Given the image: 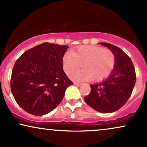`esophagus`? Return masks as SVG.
<instances>
[{
	"label": "esophagus",
	"instance_id": "obj_1",
	"mask_svg": "<svg viewBox=\"0 0 147 147\" xmlns=\"http://www.w3.org/2000/svg\"><path fill=\"white\" fill-rule=\"evenodd\" d=\"M74 84H75V86H79L81 85V84L80 83H78V82H75V83H74Z\"/></svg>",
	"mask_w": 147,
	"mask_h": 147
}]
</instances>
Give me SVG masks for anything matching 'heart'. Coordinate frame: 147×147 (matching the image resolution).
<instances>
[{
  "label": "heart",
  "instance_id": "obj_1",
  "mask_svg": "<svg viewBox=\"0 0 147 147\" xmlns=\"http://www.w3.org/2000/svg\"><path fill=\"white\" fill-rule=\"evenodd\" d=\"M115 63V54L109 49L96 45H81L75 51H68L63 58V68L70 74L82 66L84 69L71 75L75 80L99 82L108 77Z\"/></svg>",
  "mask_w": 147,
  "mask_h": 147
}]
</instances>
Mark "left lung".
Here are the masks:
<instances>
[{
	"instance_id": "1",
	"label": "left lung",
	"mask_w": 147,
	"mask_h": 147,
	"mask_svg": "<svg viewBox=\"0 0 147 147\" xmlns=\"http://www.w3.org/2000/svg\"><path fill=\"white\" fill-rule=\"evenodd\" d=\"M115 54V63L106 80L90 85L91 91L84 100L92 109L103 113L119 110L131 97L136 75L132 61L120 48L108 43H100Z\"/></svg>"
}]
</instances>
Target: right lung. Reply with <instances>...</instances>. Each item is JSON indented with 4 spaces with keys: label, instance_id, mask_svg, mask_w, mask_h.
<instances>
[{
    "label": "right lung",
    "instance_id": "right-lung-1",
    "mask_svg": "<svg viewBox=\"0 0 147 147\" xmlns=\"http://www.w3.org/2000/svg\"><path fill=\"white\" fill-rule=\"evenodd\" d=\"M68 45L50 43L25 51L15 62L11 90L18 106L28 113L42 116L53 111L73 83L63 69Z\"/></svg>",
    "mask_w": 147,
    "mask_h": 147
}]
</instances>
